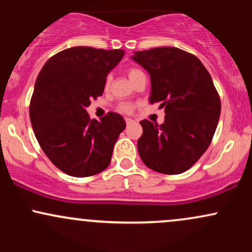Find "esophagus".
<instances>
[{
  "instance_id": "34e87169",
  "label": "esophagus",
  "mask_w": 252,
  "mask_h": 252,
  "mask_svg": "<svg viewBox=\"0 0 252 252\" xmlns=\"http://www.w3.org/2000/svg\"><path fill=\"white\" fill-rule=\"evenodd\" d=\"M126 126H131L132 123H134V121L132 120H130V118H126Z\"/></svg>"
}]
</instances>
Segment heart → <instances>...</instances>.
Returning <instances> with one entry per match:
<instances>
[{
    "instance_id": "1",
    "label": "heart",
    "mask_w": 252,
    "mask_h": 252,
    "mask_svg": "<svg viewBox=\"0 0 252 252\" xmlns=\"http://www.w3.org/2000/svg\"><path fill=\"white\" fill-rule=\"evenodd\" d=\"M126 73H128V77H129V79L131 80V83H134L135 80L137 79V78L144 76L143 72L141 70H138V68H136V67H130ZM110 80H111V77H110V76L106 77V80H105L106 88H108V86L110 85ZM118 110H120V111H122V112H126V114H130V112H132V110H134V105H132V104H129V103H123V104H121L120 106H118Z\"/></svg>"
}]
</instances>
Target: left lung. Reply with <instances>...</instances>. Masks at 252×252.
<instances>
[{
	"label": "left lung",
	"mask_w": 252,
	"mask_h": 252,
	"mask_svg": "<svg viewBox=\"0 0 252 252\" xmlns=\"http://www.w3.org/2000/svg\"><path fill=\"white\" fill-rule=\"evenodd\" d=\"M132 60L150 76L149 102L164 108V122L141 121V160L162 174L186 172L206 152L220 116V98L195 56L176 47L135 52Z\"/></svg>",
	"instance_id": "8db88e82"
}]
</instances>
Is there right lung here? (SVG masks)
<instances>
[{
  "label": "right lung",
  "instance_id": "obj_1",
  "mask_svg": "<svg viewBox=\"0 0 252 252\" xmlns=\"http://www.w3.org/2000/svg\"><path fill=\"white\" fill-rule=\"evenodd\" d=\"M124 53L67 48L50 58L36 78L30 105L32 126L46 156L66 174L85 178L110 164L126 121L116 112L91 120L86 108L102 96L106 76Z\"/></svg>",
  "mask_w": 252,
  "mask_h": 252
}]
</instances>
